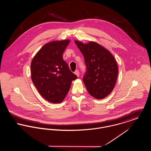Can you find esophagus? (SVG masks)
I'll list each match as a JSON object with an SVG mask.
<instances>
[{
  "instance_id": "obj_1",
  "label": "esophagus",
  "mask_w": 151,
  "mask_h": 151,
  "mask_svg": "<svg viewBox=\"0 0 151 151\" xmlns=\"http://www.w3.org/2000/svg\"><path fill=\"white\" fill-rule=\"evenodd\" d=\"M74 74H75L77 77H79V76H80V72H79V71H78V70H76L75 71Z\"/></svg>"
}]
</instances>
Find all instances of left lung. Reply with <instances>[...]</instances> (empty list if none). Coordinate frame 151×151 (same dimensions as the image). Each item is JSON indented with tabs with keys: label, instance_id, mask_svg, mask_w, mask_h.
Wrapping results in <instances>:
<instances>
[{
	"label": "left lung",
	"instance_id": "obj_1",
	"mask_svg": "<svg viewBox=\"0 0 151 151\" xmlns=\"http://www.w3.org/2000/svg\"><path fill=\"white\" fill-rule=\"evenodd\" d=\"M74 42L84 58L86 69L83 82L88 92L96 99H104L113 91L117 80L118 67L114 58L98 43Z\"/></svg>",
	"mask_w": 151,
	"mask_h": 151
}]
</instances>
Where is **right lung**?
I'll list each match as a JSON object with an SVG mask.
<instances>
[{
    "label": "right lung",
    "instance_id": "1",
    "mask_svg": "<svg viewBox=\"0 0 151 151\" xmlns=\"http://www.w3.org/2000/svg\"><path fill=\"white\" fill-rule=\"evenodd\" d=\"M70 40L45 44L33 58L31 65V79L41 96L49 102H62L71 82L77 78L63 59Z\"/></svg>",
    "mask_w": 151,
    "mask_h": 151
}]
</instances>
